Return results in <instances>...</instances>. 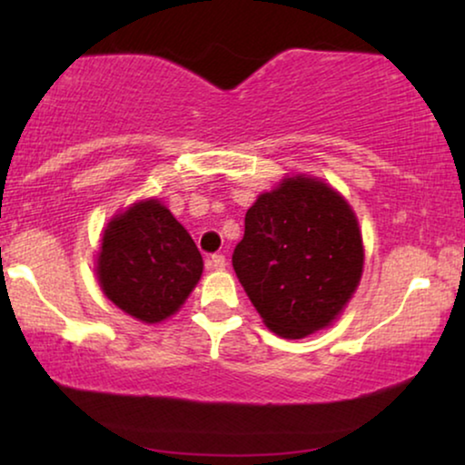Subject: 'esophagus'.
<instances>
[{"instance_id": "34e87169", "label": "esophagus", "mask_w": 465, "mask_h": 465, "mask_svg": "<svg viewBox=\"0 0 465 465\" xmlns=\"http://www.w3.org/2000/svg\"><path fill=\"white\" fill-rule=\"evenodd\" d=\"M207 269L209 271H224L226 269V258L222 256V253H213V256L207 260Z\"/></svg>"}]
</instances>
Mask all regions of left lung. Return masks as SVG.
Returning a JSON list of instances; mask_svg holds the SVG:
<instances>
[{"label": "left lung", "instance_id": "obj_1", "mask_svg": "<svg viewBox=\"0 0 465 465\" xmlns=\"http://www.w3.org/2000/svg\"><path fill=\"white\" fill-rule=\"evenodd\" d=\"M232 266L264 326L283 339L332 326L358 290L364 241L345 196L320 177L285 175L258 194Z\"/></svg>", "mask_w": 465, "mask_h": 465}]
</instances>
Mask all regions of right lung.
Returning <instances> with one entry per match:
<instances>
[{"label": "right lung", "mask_w": 465, "mask_h": 465, "mask_svg": "<svg viewBox=\"0 0 465 465\" xmlns=\"http://www.w3.org/2000/svg\"><path fill=\"white\" fill-rule=\"evenodd\" d=\"M94 272L101 292L120 311L143 323H161L196 288L203 258L167 205L143 199L107 222Z\"/></svg>", "instance_id": "add662e5"}]
</instances>
